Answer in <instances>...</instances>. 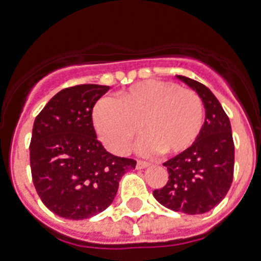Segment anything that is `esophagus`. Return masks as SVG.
Wrapping results in <instances>:
<instances>
[{
  "mask_svg": "<svg viewBox=\"0 0 261 261\" xmlns=\"http://www.w3.org/2000/svg\"><path fill=\"white\" fill-rule=\"evenodd\" d=\"M149 167V163L146 161H137V169H145Z\"/></svg>",
  "mask_w": 261,
  "mask_h": 261,
  "instance_id": "1",
  "label": "esophagus"
}]
</instances>
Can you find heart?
Segmentation results:
<instances>
[{
    "instance_id": "heart-1",
    "label": "heart",
    "mask_w": 261,
    "mask_h": 261,
    "mask_svg": "<svg viewBox=\"0 0 261 261\" xmlns=\"http://www.w3.org/2000/svg\"><path fill=\"white\" fill-rule=\"evenodd\" d=\"M93 124L108 149L122 154L141 127L139 150L180 154L198 141L204 124L202 98L171 81H145L120 92L116 101L101 98L93 108Z\"/></svg>"
}]
</instances>
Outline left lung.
Listing matches in <instances>:
<instances>
[{
  "instance_id": "8db88e82",
  "label": "left lung",
  "mask_w": 261,
  "mask_h": 261,
  "mask_svg": "<svg viewBox=\"0 0 261 261\" xmlns=\"http://www.w3.org/2000/svg\"><path fill=\"white\" fill-rule=\"evenodd\" d=\"M177 79L202 98L206 119L194 146L163 164L169 180L163 188L153 191V196L173 211L203 214L221 203L233 181L234 142L230 120L208 88L184 75Z\"/></svg>"
}]
</instances>
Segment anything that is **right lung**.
<instances>
[{
	"instance_id": "1",
	"label": "right lung",
	"mask_w": 261,
	"mask_h": 261,
	"mask_svg": "<svg viewBox=\"0 0 261 261\" xmlns=\"http://www.w3.org/2000/svg\"><path fill=\"white\" fill-rule=\"evenodd\" d=\"M110 87L83 84L55 94L36 116L30 145L32 181L54 214L87 219L114 202L119 180L137 161L108 153L92 111Z\"/></svg>"
}]
</instances>
